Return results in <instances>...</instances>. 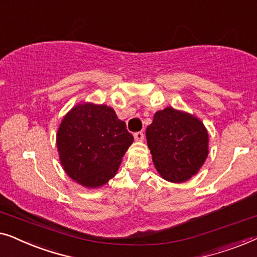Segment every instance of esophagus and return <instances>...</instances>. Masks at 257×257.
<instances>
[{
	"label": "esophagus",
	"mask_w": 257,
	"mask_h": 257,
	"mask_svg": "<svg viewBox=\"0 0 257 257\" xmlns=\"http://www.w3.org/2000/svg\"><path fill=\"white\" fill-rule=\"evenodd\" d=\"M134 137H135L136 141H143L144 133L143 132H137V133L134 134Z\"/></svg>",
	"instance_id": "1"
}]
</instances>
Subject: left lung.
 Here are the masks:
<instances>
[{"mask_svg":"<svg viewBox=\"0 0 257 257\" xmlns=\"http://www.w3.org/2000/svg\"><path fill=\"white\" fill-rule=\"evenodd\" d=\"M146 134L154 164L169 182L189 180L208 155L207 130L201 121L171 107L155 114Z\"/></svg>","mask_w":257,"mask_h":257,"instance_id":"8db88e82","label":"left lung"}]
</instances>
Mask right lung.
<instances>
[{"mask_svg":"<svg viewBox=\"0 0 257 257\" xmlns=\"http://www.w3.org/2000/svg\"><path fill=\"white\" fill-rule=\"evenodd\" d=\"M133 141L124 122L104 104L75 106L57 134L65 172L86 187L101 186L113 178Z\"/></svg>","mask_w":257,"mask_h":257,"instance_id":"right-lung-1","label":"right lung"}]
</instances>
